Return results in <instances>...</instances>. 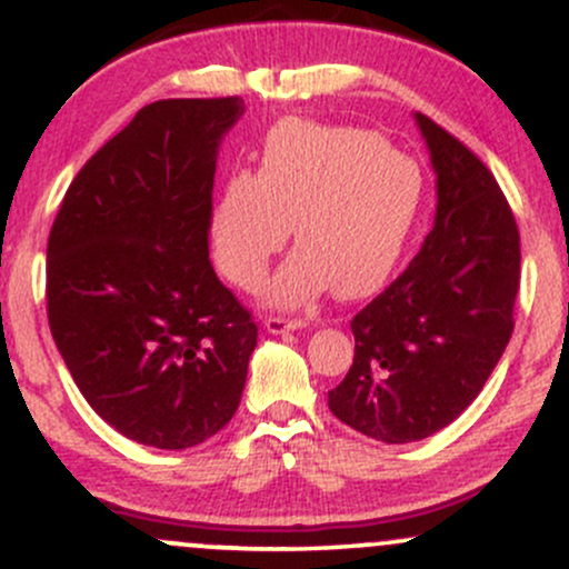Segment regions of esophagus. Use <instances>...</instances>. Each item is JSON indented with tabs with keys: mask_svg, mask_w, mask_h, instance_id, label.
I'll list each match as a JSON object with an SVG mask.
<instances>
[{
	"mask_svg": "<svg viewBox=\"0 0 569 569\" xmlns=\"http://www.w3.org/2000/svg\"><path fill=\"white\" fill-rule=\"evenodd\" d=\"M305 321H297V318H278V316H270L264 321V329L270 331V335H286V331H297V329H305Z\"/></svg>",
	"mask_w": 569,
	"mask_h": 569,
	"instance_id": "1",
	"label": "esophagus"
}]
</instances>
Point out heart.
<instances>
[{"instance_id": "heart-1", "label": "heart", "mask_w": 569, "mask_h": 569, "mask_svg": "<svg viewBox=\"0 0 569 569\" xmlns=\"http://www.w3.org/2000/svg\"><path fill=\"white\" fill-rule=\"evenodd\" d=\"M422 198L420 166L380 133L283 120L267 133L259 173L238 171L221 184L208 240L224 278L257 289L293 221L299 246L267 286L270 302L302 307L331 286L358 299L401 262Z\"/></svg>"}]
</instances>
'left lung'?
I'll return each instance as SVG.
<instances>
[{
    "mask_svg": "<svg viewBox=\"0 0 569 569\" xmlns=\"http://www.w3.org/2000/svg\"><path fill=\"white\" fill-rule=\"evenodd\" d=\"M436 173V217L417 257L352 318L356 358L329 390L345 426L385 443L433 436L485 388L513 331L519 230L466 143L415 114Z\"/></svg>",
    "mask_w": 569,
    "mask_h": 569,
    "instance_id": "obj_1",
    "label": "left lung"
}]
</instances>
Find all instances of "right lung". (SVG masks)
<instances>
[{
    "label": "right lung",
    "instance_id": "add662e5",
    "mask_svg": "<svg viewBox=\"0 0 569 569\" xmlns=\"http://www.w3.org/2000/svg\"><path fill=\"white\" fill-rule=\"evenodd\" d=\"M243 98L143 107L82 166L48 240V321L84 401L117 433L189 449L232 420L257 348L208 262L224 133Z\"/></svg>",
    "mask_w": 569,
    "mask_h": 569
}]
</instances>
